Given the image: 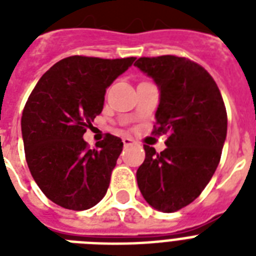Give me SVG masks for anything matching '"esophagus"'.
Listing matches in <instances>:
<instances>
[{
	"label": "esophagus",
	"mask_w": 256,
	"mask_h": 256,
	"mask_svg": "<svg viewBox=\"0 0 256 256\" xmlns=\"http://www.w3.org/2000/svg\"><path fill=\"white\" fill-rule=\"evenodd\" d=\"M122 142H124V148H128V146H132V144H136V140H132V138H124V140H122Z\"/></svg>",
	"instance_id": "esophagus-1"
}]
</instances>
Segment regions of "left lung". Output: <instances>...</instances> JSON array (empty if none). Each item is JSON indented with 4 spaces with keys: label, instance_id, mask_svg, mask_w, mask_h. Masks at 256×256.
<instances>
[{
    "label": "left lung",
    "instance_id": "left-lung-1",
    "mask_svg": "<svg viewBox=\"0 0 256 256\" xmlns=\"http://www.w3.org/2000/svg\"><path fill=\"white\" fill-rule=\"evenodd\" d=\"M160 90L156 134H168L160 154L144 144L136 182L144 200L174 212L198 198L218 168L227 136V114L210 74L187 58L162 56L134 64Z\"/></svg>",
    "mask_w": 256,
    "mask_h": 256
}]
</instances>
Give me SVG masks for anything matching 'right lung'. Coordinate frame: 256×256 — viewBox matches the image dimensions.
Masks as SVG:
<instances>
[{
	"label": "right lung",
	"instance_id": "1",
	"mask_svg": "<svg viewBox=\"0 0 256 256\" xmlns=\"http://www.w3.org/2000/svg\"><path fill=\"white\" fill-rule=\"evenodd\" d=\"M134 61L68 57L30 94L21 118L26 162L38 187L58 206L88 210L106 194L124 142L108 134L98 148L88 150L84 134L102 112L106 88Z\"/></svg>",
	"mask_w": 256,
	"mask_h": 256
}]
</instances>
